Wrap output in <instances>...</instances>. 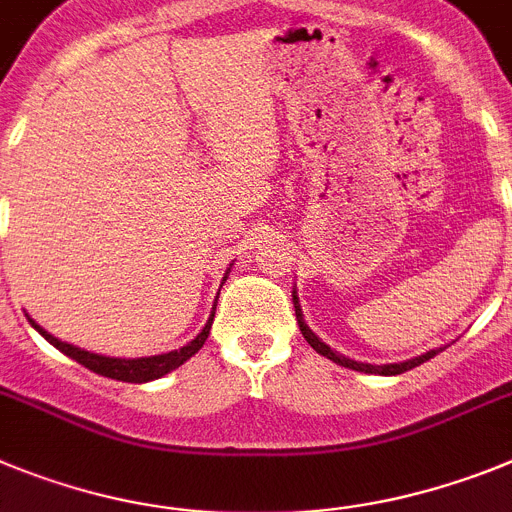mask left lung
<instances>
[{"mask_svg": "<svg viewBox=\"0 0 512 512\" xmlns=\"http://www.w3.org/2000/svg\"><path fill=\"white\" fill-rule=\"evenodd\" d=\"M293 296V311H296V322H299V330L301 335L306 337V342H309L311 348L317 350L319 355H324V358H330L332 363H337V366H345L350 368V371H361V373H376V376H397V373H404L410 371V368L420 366V363L430 361V358H435V355L441 353L443 348H433L428 350V353L417 355V358H410V361H402V363H384V366H376V363H363V361H353V358H348V355L337 353V350H332L327 342L319 340L314 332H311V327L306 324L304 319V311H301V304H299V293H296V286H293L291 291Z\"/></svg>", "mask_w": 512, "mask_h": 512, "instance_id": "1", "label": "left lung"}]
</instances>
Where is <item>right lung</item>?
Masks as SVG:
<instances>
[{
	"label": "right lung",
	"mask_w": 512,
	"mask_h": 512,
	"mask_svg": "<svg viewBox=\"0 0 512 512\" xmlns=\"http://www.w3.org/2000/svg\"><path fill=\"white\" fill-rule=\"evenodd\" d=\"M234 265V262H231ZM231 265L226 268L224 273V281L226 275H229ZM213 314H216V304H213L211 317H208L206 327H203L188 345H182L180 350H170V353H162V355H149V358H110V355H100V353H90V350L77 348V345H71V342L59 340V337H53L51 332H46L41 324L30 319L35 330L41 332L48 342H51L53 348L61 350L64 355H69L71 361L82 363L84 368H90V371L100 373V376H108V379L115 381H128V384H146V381H154V379H162L167 376L170 371L180 368L182 363L190 361L198 350L203 348V342L208 340V332H211V324H213Z\"/></svg>",
	"instance_id": "obj_1"
}]
</instances>
